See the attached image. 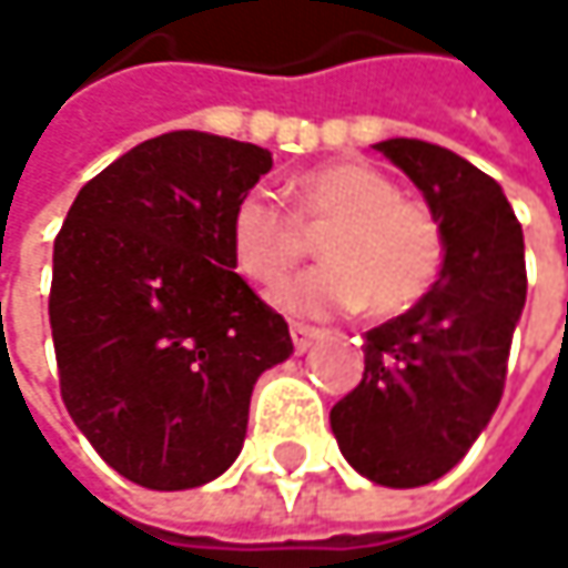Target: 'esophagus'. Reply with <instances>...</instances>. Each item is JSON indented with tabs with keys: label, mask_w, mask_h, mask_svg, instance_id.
<instances>
[{
	"label": "esophagus",
	"mask_w": 568,
	"mask_h": 568,
	"mask_svg": "<svg viewBox=\"0 0 568 568\" xmlns=\"http://www.w3.org/2000/svg\"><path fill=\"white\" fill-rule=\"evenodd\" d=\"M288 335H292V348L302 355V352H308V345L318 338V328H312V325H302V322H292V325H288Z\"/></svg>",
	"instance_id": "34e87169"
}]
</instances>
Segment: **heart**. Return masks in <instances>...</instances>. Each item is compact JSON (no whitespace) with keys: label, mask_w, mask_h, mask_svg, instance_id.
Listing matches in <instances>:
<instances>
[{"label":"heart","mask_w":568,"mask_h":568,"mask_svg":"<svg viewBox=\"0 0 568 568\" xmlns=\"http://www.w3.org/2000/svg\"><path fill=\"white\" fill-rule=\"evenodd\" d=\"M292 213L266 190H250L230 213L233 266L256 285H276L322 236L325 266L280 285L273 302L305 318L368 308L395 318L414 308L444 270V230L430 206L397 193V183L365 161H338L288 183Z\"/></svg>","instance_id":"1"}]
</instances>
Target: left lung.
<instances>
[{
    "label": "left lung",
    "instance_id": "left-lung-1",
    "mask_svg": "<svg viewBox=\"0 0 568 568\" xmlns=\"http://www.w3.org/2000/svg\"><path fill=\"white\" fill-rule=\"evenodd\" d=\"M444 230V270L404 315L365 332V375L328 414L345 460L382 487L444 477L490 424L526 302L523 230L500 183L447 148L375 144Z\"/></svg>",
    "mask_w": 568,
    "mask_h": 568
}]
</instances>
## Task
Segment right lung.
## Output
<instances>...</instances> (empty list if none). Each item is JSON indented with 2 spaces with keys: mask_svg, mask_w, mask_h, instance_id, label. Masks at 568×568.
<instances>
[{
  "mask_svg": "<svg viewBox=\"0 0 568 568\" xmlns=\"http://www.w3.org/2000/svg\"><path fill=\"white\" fill-rule=\"evenodd\" d=\"M273 168L233 138L171 131L88 180L55 236L61 400L131 484L190 490L243 450L256 378L288 325L230 256V213Z\"/></svg>",
  "mask_w": 568,
  "mask_h": 568,
  "instance_id": "1",
  "label": "right lung"
}]
</instances>
